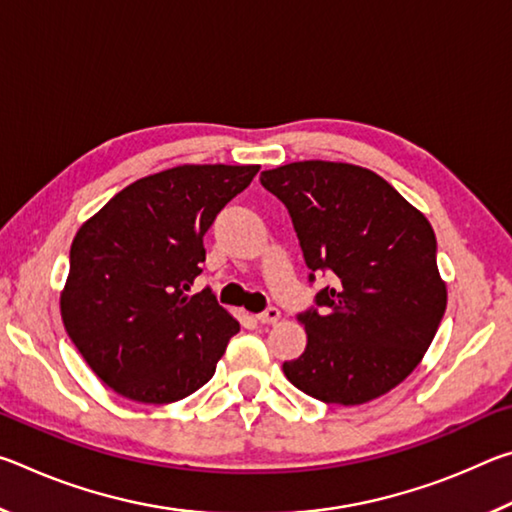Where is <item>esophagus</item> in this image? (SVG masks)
<instances>
[{
    "label": "esophagus",
    "mask_w": 512,
    "mask_h": 512,
    "mask_svg": "<svg viewBox=\"0 0 512 512\" xmlns=\"http://www.w3.org/2000/svg\"><path fill=\"white\" fill-rule=\"evenodd\" d=\"M257 320L259 323H264V325H271V323H277V320H280V309L277 307H266L262 314H257Z\"/></svg>",
    "instance_id": "1"
}]
</instances>
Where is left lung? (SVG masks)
Instances as JSON below:
<instances>
[{
    "mask_svg": "<svg viewBox=\"0 0 512 512\" xmlns=\"http://www.w3.org/2000/svg\"><path fill=\"white\" fill-rule=\"evenodd\" d=\"M259 180L287 207L309 284L318 273L332 280L298 314L307 348L282 363L284 375L327 404L388 393L418 366L447 307L429 221L354 164L291 162Z\"/></svg>",
    "mask_w": 512,
    "mask_h": 512,
    "instance_id": "left-lung-1",
    "label": "left lung"
}]
</instances>
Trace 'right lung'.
I'll list each match as a JSON object with an SVG mask.
<instances>
[{
  "instance_id": "right-lung-1",
  "label": "right lung",
  "mask_w": 512,
  "mask_h": 512,
  "mask_svg": "<svg viewBox=\"0 0 512 512\" xmlns=\"http://www.w3.org/2000/svg\"><path fill=\"white\" fill-rule=\"evenodd\" d=\"M257 171L185 164L146 176L76 232L60 314L112 391L167 404L212 379L239 323L210 287L194 296L189 287L203 271L205 232Z\"/></svg>"
}]
</instances>
